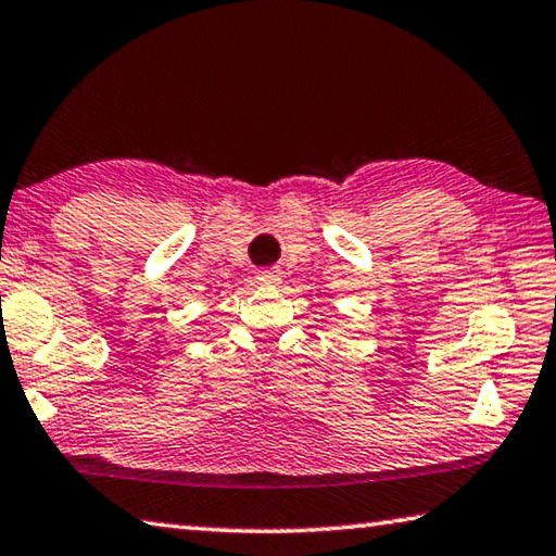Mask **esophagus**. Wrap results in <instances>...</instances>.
Here are the masks:
<instances>
[{
  "label": "esophagus",
  "mask_w": 556,
  "mask_h": 556,
  "mask_svg": "<svg viewBox=\"0 0 556 556\" xmlns=\"http://www.w3.org/2000/svg\"><path fill=\"white\" fill-rule=\"evenodd\" d=\"M257 281H260V285H264V287H277L279 281H281V271L275 269V267L260 269L257 271Z\"/></svg>",
  "instance_id": "1"
}]
</instances>
